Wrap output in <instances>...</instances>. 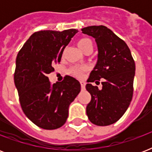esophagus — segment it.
<instances>
[{"label":"esophagus","mask_w":152,"mask_h":152,"mask_svg":"<svg viewBox=\"0 0 152 152\" xmlns=\"http://www.w3.org/2000/svg\"><path fill=\"white\" fill-rule=\"evenodd\" d=\"M80 85H81V89H82V90H84V89H85V83L83 82V81H81Z\"/></svg>","instance_id":"1"}]
</instances>
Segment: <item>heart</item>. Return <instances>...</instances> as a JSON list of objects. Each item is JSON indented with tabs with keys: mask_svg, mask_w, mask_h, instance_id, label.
Here are the masks:
<instances>
[{
	"mask_svg": "<svg viewBox=\"0 0 152 152\" xmlns=\"http://www.w3.org/2000/svg\"><path fill=\"white\" fill-rule=\"evenodd\" d=\"M78 47L81 50L84 51L86 49L91 46V47H92V43H91V42L88 39H82L80 40H79L78 43ZM83 68H81V67H72L71 69H70V72H71L73 76H76V77H81L82 76V74H83Z\"/></svg>",
	"mask_w": 152,
	"mask_h": 152,
	"instance_id": "heart-1",
	"label": "heart"
}]
</instances>
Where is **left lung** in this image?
<instances>
[{
	"label": "left lung",
	"mask_w": 152,
	"mask_h": 152,
	"mask_svg": "<svg viewBox=\"0 0 152 152\" xmlns=\"http://www.w3.org/2000/svg\"><path fill=\"white\" fill-rule=\"evenodd\" d=\"M82 31L94 38L98 47L97 62L86 85L91 95L87 115L95 125H110L122 117L132 101L134 60L127 44L105 26H90ZM100 78L104 79L101 90L90 83Z\"/></svg>",
	"instance_id": "left-lung-1"
}]
</instances>
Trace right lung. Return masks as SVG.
Masks as SVG:
<instances>
[{
  "label": "right lung",
  "mask_w": 152,
  "mask_h": 152,
  "mask_svg": "<svg viewBox=\"0 0 152 152\" xmlns=\"http://www.w3.org/2000/svg\"><path fill=\"white\" fill-rule=\"evenodd\" d=\"M77 32L76 29L35 32L18 53L14 82L20 105L27 118L43 129L64 125L69 105L80 91V83L72 76L53 85L47 76Z\"/></svg>",
  "instance_id": "obj_1"
}]
</instances>
